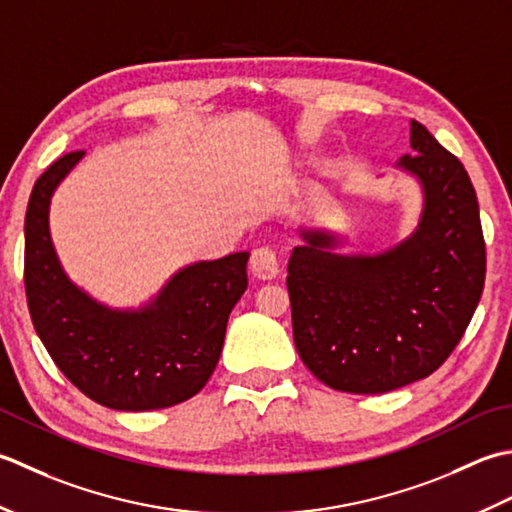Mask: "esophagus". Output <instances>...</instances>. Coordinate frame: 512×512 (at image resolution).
I'll return each mask as SVG.
<instances>
[{
	"label": "esophagus",
	"mask_w": 512,
	"mask_h": 512,
	"mask_svg": "<svg viewBox=\"0 0 512 512\" xmlns=\"http://www.w3.org/2000/svg\"><path fill=\"white\" fill-rule=\"evenodd\" d=\"M249 267H252L256 278L271 280L278 276V256L269 245L256 247L252 252V258H249Z\"/></svg>",
	"instance_id": "34e87169"
}]
</instances>
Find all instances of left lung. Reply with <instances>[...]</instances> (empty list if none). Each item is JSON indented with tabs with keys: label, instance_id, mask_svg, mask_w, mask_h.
<instances>
[{
	"label": "left lung",
	"instance_id": "left-lung-1",
	"mask_svg": "<svg viewBox=\"0 0 512 512\" xmlns=\"http://www.w3.org/2000/svg\"><path fill=\"white\" fill-rule=\"evenodd\" d=\"M398 168L422 187L409 238L382 254H338L340 238L300 229L287 265L300 360L347 393H387L429 378L451 356L482 298L486 245L464 165L422 123Z\"/></svg>",
	"mask_w": 512,
	"mask_h": 512
}]
</instances>
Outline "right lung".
I'll list each match as a JSON object with an SVG mask.
<instances>
[{"label": "right lung", "mask_w": 512, "mask_h": 512, "mask_svg": "<svg viewBox=\"0 0 512 512\" xmlns=\"http://www.w3.org/2000/svg\"><path fill=\"white\" fill-rule=\"evenodd\" d=\"M83 159L70 152L39 176L26 210V298L37 336L61 373L114 411L168 409L214 373L227 318L247 289V252L192 263L148 305L112 309L77 287L50 238V198Z\"/></svg>", "instance_id": "1"}]
</instances>
